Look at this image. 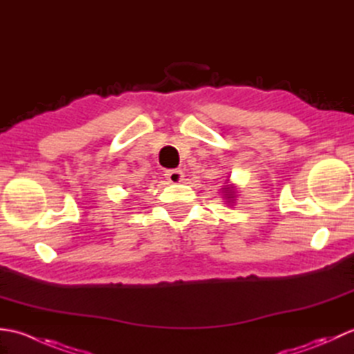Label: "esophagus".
I'll return each mask as SVG.
<instances>
[{
  "instance_id": "1",
  "label": "esophagus",
  "mask_w": 354,
  "mask_h": 354,
  "mask_svg": "<svg viewBox=\"0 0 354 354\" xmlns=\"http://www.w3.org/2000/svg\"><path fill=\"white\" fill-rule=\"evenodd\" d=\"M165 178H167L171 184H178L183 181L184 173L179 169H170V170H165Z\"/></svg>"
}]
</instances>
